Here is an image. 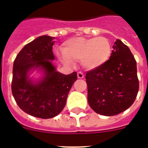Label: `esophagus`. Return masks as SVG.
Listing matches in <instances>:
<instances>
[{
	"instance_id": "esophagus-1",
	"label": "esophagus",
	"mask_w": 148,
	"mask_h": 148,
	"mask_svg": "<svg viewBox=\"0 0 148 148\" xmlns=\"http://www.w3.org/2000/svg\"><path fill=\"white\" fill-rule=\"evenodd\" d=\"M77 76H78V78H84V74L82 72H78L77 73Z\"/></svg>"
}]
</instances>
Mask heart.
Listing matches in <instances>:
<instances>
[{
	"label": "heart",
	"instance_id": "b5f03b06",
	"mask_svg": "<svg viewBox=\"0 0 148 148\" xmlns=\"http://www.w3.org/2000/svg\"><path fill=\"white\" fill-rule=\"evenodd\" d=\"M64 56L61 58L66 63L82 60L84 66L93 70L108 61L111 55V44L106 38H73L66 40L63 47Z\"/></svg>",
	"mask_w": 148,
	"mask_h": 148
}]
</instances>
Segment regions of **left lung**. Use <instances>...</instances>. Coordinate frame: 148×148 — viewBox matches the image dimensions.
Listing matches in <instances>:
<instances>
[{
	"label": "left lung",
	"instance_id": "1",
	"mask_svg": "<svg viewBox=\"0 0 148 148\" xmlns=\"http://www.w3.org/2000/svg\"><path fill=\"white\" fill-rule=\"evenodd\" d=\"M110 59L86 73L89 105L96 113L115 116L133 104L139 87L136 61L127 45L117 39Z\"/></svg>",
	"mask_w": 148,
	"mask_h": 148
}]
</instances>
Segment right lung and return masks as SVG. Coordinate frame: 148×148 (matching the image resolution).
<instances>
[{"label":"right lung","instance_id":"right-lung-1","mask_svg":"<svg viewBox=\"0 0 148 148\" xmlns=\"http://www.w3.org/2000/svg\"><path fill=\"white\" fill-rule=\"evenodd\" d=\"M54 38L43 35L23 47L16 56L12 70V92L18 107L26 113L40 119H51L65 107L77 73L64 75L57 72L51 61ZM39 68L45 77L34 82L28 76L32 69Z\"/></svg>","mask_w":148,"mask_h":148}]
</instances>
